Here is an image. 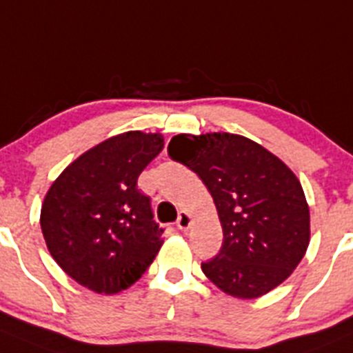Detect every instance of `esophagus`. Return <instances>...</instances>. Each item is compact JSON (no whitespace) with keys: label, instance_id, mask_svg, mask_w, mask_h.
<instances>
[{"label":"esophagus","instance_id":"esophagus-1","mask_svg":"<svg viewBox=\"0 0 353 353\" xmlns=\"http://www.w3.org/2000/svg\"><path fill=\"white\" fill-rule=\"evenodd\" d=\"M190 225H192V216H190V213H187V211H180L179 220H176V227H179L180 230H187Z\"/></svg>","mask_w":353,"mask_h":353}]
</instances>
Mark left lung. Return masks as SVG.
Masks as SVG:
<instances>
[{
    "label": "left lung",
    "instance_id": "8db88e82",
    "mask_svg": "<svg viewBox=\"0 0 353 353\" xmlns=\"http://www.w3.org/2000/svg\"><path fill=\"white\" fill-rule=\"evenodd\" d=\"M168 154L203 180L216 204L223 244L204 275L230 296L253 300L288 279L310 239V214L293 171L232 133L176 135Z\"/></svg>",
    "mask_w": 353,
    "mask_h": 353
}]
</instances>
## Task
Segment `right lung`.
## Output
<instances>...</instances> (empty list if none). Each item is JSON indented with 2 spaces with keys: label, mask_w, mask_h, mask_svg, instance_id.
Listing matches in <instances>:
<instances>
[{
  "label": "right lung",
  "mask_w": 353,
  "mask_h": 353,
  "mask_svg": "<svg viewBox=\"0 0 353 353\" xmlns=\"http://www.w3.org/2000/svg\"><path fill=\"white\" fill-rule=\"evenodd\" d=\"M163 147L159 133H121L79 156L50 187L43 236L53 260L81 286L119 293L156 258L163 229L137 182Z\"/></svg>",
  "instance_id": "add662e5"
}]
</instances>
